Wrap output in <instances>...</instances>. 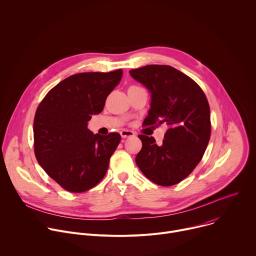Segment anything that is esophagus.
Listing matches in <instances>:
<instances>
[{
    "label": "esophagus",
    "instance_id": "esophagus-1",
    "mask_svg": "<svg viewBox=\"0 0 256 256\" xmlns=\"http://www.w3.org/2000/svg\"><path fill=\"white\" fill-rule=\"evenodd\" d=\"M120 136L122 138H130V136H134V132H132V130H124L120 132Z\"/></svg>",
    "mask_w": 256,
    "mask_h": 256
}]
</instances>
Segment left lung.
Segmentation results:
<instances>
[{
    "mask_svg": "<svg viewBox=\"0 0 256 256\" xmlns=\"http://www.w3.org/2000/svg\"><path fill=\"white\" fill-rule=\"evenodd\" d=\"M130 74L151 93V106L144 124L168 126L162 144H157L153 136H138L142 147L136 163L154 184H177L192 172L208 147V99L192 79L170 66L148 64L130 70Z\"/></svg>",
    "mask_w": 256,
    "mask_h": 256,
    "instance_id": "obj_1",
    "label": "left lung"
}]
</instances>
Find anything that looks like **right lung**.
Returning <instances> with one entry per match:
<instances>
[{"mask_svg": "<svg viewBox=\"0 0 256 256\" xmlns=\"http://www.w3.org/2000/svg\"><path fill=\"white\" fill-rule=\"evenodd\" d=\"M122 77V70L72 75L54 86L38 107L33 122L35 157L68 192H86L106 174L120 134H94L88 122L103 110Z\"/></svg>", "mask_w": 256, "mask_h": 256, "instance_id": "1", "label": "right lung"}]
</instances>
